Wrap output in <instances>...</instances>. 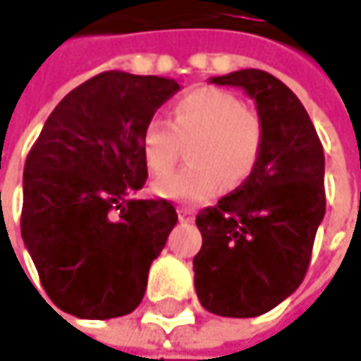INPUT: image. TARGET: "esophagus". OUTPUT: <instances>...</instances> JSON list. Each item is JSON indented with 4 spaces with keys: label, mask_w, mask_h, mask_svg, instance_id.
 Here are the masks:
<instances>
[{
    "label": "esophagus",
    "mask_w": 361,
    "mask_h": 361,
    "mask_svg": "<svg viewBox=\"0 0 361 361\" xmlns=\"http://www.w3.org/2000/svg\"><path fill=\"white\" fill-rule=\"evenodd\" d=\"M178 216H180V221L181 223H192L194 221V213L190 211V209H178Z\"/></svg>",
    "instance_id": "34e87169"
}]
</instances>
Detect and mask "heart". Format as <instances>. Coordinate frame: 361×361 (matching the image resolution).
Returning <instances> with one entry per match:
<instances>
[{
	"label": "heart",
	"instance_id": "1",
	"mask_svg": "<svg viewBox=\"0 0 361 361\" xmlns=\"http://www.w3.org/2000/svg\"><path fill=\"white\" fill-rule=\"evenodd\" d=\"M183 144H194L192 168L169 174ZM147 167L159 178L154 192L178 202H202L216 196L225 181L240 185L254 171L262 148V123L244 103L221 88H196L176 101L171 123L148 121L142 138Z\"/></svg>",
	"mask_w": 361,
	"mask_h": 361
}]
</instances>
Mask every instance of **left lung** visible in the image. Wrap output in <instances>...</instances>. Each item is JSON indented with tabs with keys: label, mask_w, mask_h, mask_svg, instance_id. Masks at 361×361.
I'll return each mask as SVG.
<instances>
[{
	"label": "left lung",
	"mask_w": 361,
	"mask_h": 361,
	"mask_svg": "<svg viewBox=\"0 0 361 361\" xmlns=\"http://www.w3.org/2000/svg\"><path fill=\"white\" fill-rule=\"evenodd\" d=\"M256 103L262 148L247 180L196 216L200 304L216 316L252 318L287 300L306 277L324 219V150L300 99L269 72L214 76Z\"/></svg>",
	"instance_id": "8db88e82"
}]
</instances>
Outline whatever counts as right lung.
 I'll list each match as a JSON object with an SVG mask.
<instances>
[{
	"instance_id": "add662e5",
	"label": "right lung",
	"mask_w": 361,
	"mask_h": 361,
	"mask_svg": "<svg viewBox=\"0 0 361 361\" xmlns=\"http://www.w3.org/2000/svg\"><path fill=\"white\" fill-rule=\"evenodd\" d=\"M178 90L173 78L103 72L59 101L30 148L20 231L59 310L107 320L142 302L178 213L134 198L148 176L140 138Z\"/></svg>"
}]
</instances>
